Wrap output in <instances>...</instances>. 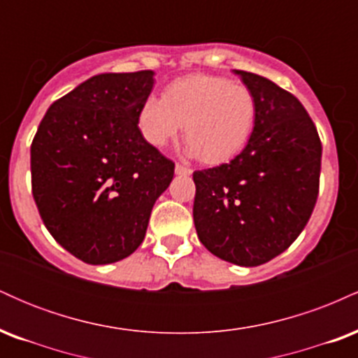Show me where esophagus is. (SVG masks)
I'll use <instances>...</instances> for the list:
<instances>
[{
	"mask_svg": "<svg viewBox=\"0 0 358 358\" xmlns=\"http://www.w3.org/2000/svg\"><path fill=\"white\" fill-rule=\"evenodd\" d=\"M175 173L176 175H192V168L185 166V165H180V163H176L175 165Z\"/></svg>",
	"mask_w": 358,
	"mask_h": 358,
	"instance_id": "34e87169",
	"label": "esophagus"
}]
</instances>
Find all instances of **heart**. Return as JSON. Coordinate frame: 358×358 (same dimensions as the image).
I'll return each mask as SVG.
<instances>
[{
	"instance_id": "b5f03b06",
	"label": "heart",
	"mask_w": 358,
	"mask_h": 358,
	"mask_svg": "<svg viewBox=\"0 0 358 358\" xmlns=\"http://www.w3.org/2000/svg\"><path fill=\"white\" fill-rule=\"evenodd\" d=\"M141 136L155 148L176 138L185 124L188 151L207 165L231 162L248 146L257 121V99L245 84L193 73L168 84L138 110Z\"/></svg>"
}]
</instances>
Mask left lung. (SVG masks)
Here are the masks:
<instances>
[{"instance_id": "obj_1", "label": "left lung", "mask_w": 358, "mask_h": 358, "mask_svg": "<svg viewBox=\"0 0 358 358\" xmlns=\"http://www.w3.org/2000/svg\"><path fill=\"white\" fill-rule=\"evenodd\" d=\"M234 73L256 96V127L231 163L193 173V222L213 256L250 268L285 252L310 220L322 141L293 94L257 73Z\"/></svg>"}]
</instances>
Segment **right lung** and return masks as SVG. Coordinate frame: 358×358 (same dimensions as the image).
<instances>
[{
  "label": "right lung",
  "instance_id": "add662e5",
  "mask_svg": "<svg viewBox=\"0 0 358 358\" xmlns=\"http://www.w3.org/2000/svg\"><path fill=\"white\" fill-rule=\"evenodd\" d=\"M153 71L99 73L48 108L31 143V193L45 227L87 264L139 248L175 163L146 143L138 110Z\"/></svg>",
  "mask_w": 358,
  "mask_h": 358
}]
</instances>
